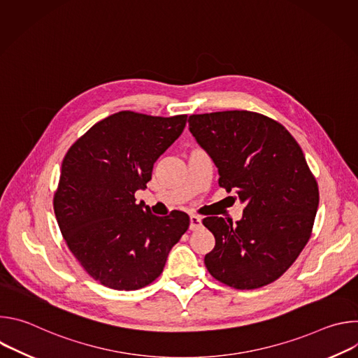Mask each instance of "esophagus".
Listing matches in <instances>:
<instances>
[{"instance_id": "obj_1", "label": "esophagus", "mask_w": 358, "mask_h": 358, "mask_svg": "<svg viewBox=\"0 0 358 358\" xmlns=\"http://www.w3.org/2000/svg\"><path fill=\"white\" fill-rule=\"evenodd\" d=\"M202 227V221L199 217L196 215H191L189 217V229L191 231H195V229H199Z\"/></svg>"}]
</instances>
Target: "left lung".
I'll list each match as a JSON object with an SVG mask.
<instances>
[{
    "instance_id": "1",
    "label": "left lung",
    "mask_w": 358,
    "mask_h": 358,
    "mask_svg": "<svg viewBox=\"0 0 358 358\" xmlns=\"http://www.w3.org/2000/svg\"><path fill=\"white\" fill-rule=\"evenodd\" d=\"M189 131L208 152L220 187L238 194L236 224L202 220L215 236L208 272L235 289H258L279 279L309 242L319 187L293 136L276 120L248 110L192 115Z\"/></svg>"
}]
</instances>
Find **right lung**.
I'll use <instances>...</instances> for the list:
<instances>
[{
	"label": "right lung",
	"instance_id": "right-lung-1",
	"mask_svg": "<svg viewBox=\"0 0 358 358\" xmlns=\"http://www.w3.org/2000/svg\"><path fill=\"white\" fill-rule=\"evenodd\" d=\"M185 123L187 115L123 110L92 126L68 150L54 211L73 257L103 286L137 290L156 280L188 229L185 213L152 215L134 198Z\"/></svg>",
	"mask_w": 358,
	"mask_h": 358
}]
</instances>
